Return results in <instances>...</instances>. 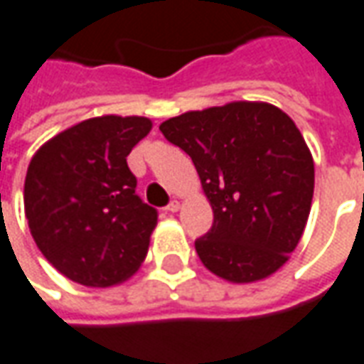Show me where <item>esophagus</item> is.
Wrapping results in <instances>:
<instances>
[{
	"label": "esophagus",
	"instance_id": "1",
	"mask_svg": "<svg viewBox=\"0 0 364 364\" xmlns=\"http://www.w3.org/2000/svg\"><path fill=\"white\" fill-rule=\"evenodd\" d=\"M179 207H181V205H179V200H171V203L165 207V210H169V213H177V210H179Z\"/></svg>",
	"mask_w": 364,
	"mask_h": 364
}]
</instances>
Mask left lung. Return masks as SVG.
<instances>
[{"instance_id": "8db88e82", "label": "left lung", "mask_w": 364, "mask_h": 364, "mask_svg": "<svg viewBox=\"0 0 364 364\" xmlns=\"http://www.w3.org/2000/svg\"><path fill=\"white\" fill-rule=\"evenodd\" d=\"M161 134L193 159L215 220L195 240L200 262L236 284L284 266L314 199V159L288 114L230 102L164 122Z\"/></svg>"}]
</instances>
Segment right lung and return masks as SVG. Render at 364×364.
Wrapping results in <instances>:
<instances>
[{
	"mask_svg": "<svg viewBox=\"0 0 364 364\" xmlns=\"http://www.w3.org/2000/svg\"><path fill=\"white\" fill-rule=\"evenodd\" d=\"M151 122L102 116L49 139L25 177V215L43 256L88 288L120 284L138 270L157 208L136 193L126 157Z\"/></svg>",
	"mask_w": 364,
	"mask_h": 364,
	"instance_id": "right-lung-1",
	"label": "right lung"
}]
</instances>
